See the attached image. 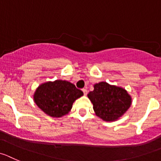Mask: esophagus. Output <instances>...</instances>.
<instances>
[{
    "instance_id": "obj_1",
    "label": "esophagus",
    "mask_w": 161,
    "mask_h": 161,
    "mask_svg": "<svg viewBox=\"0 0 161 161\" xmlns=\"http://www.w3.org/2000/svg\"><path fill=\"white\" fill-rule=\"evenodd\" d=\"M82 92H83L84 95H86V94H87V90H86V89H82Z\"/></svg>"
}]
</instances>
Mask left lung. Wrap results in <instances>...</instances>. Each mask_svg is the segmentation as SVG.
I'll use <instances>...</instances> for the list:
<instances>
[{
  "label": "left lung",
  "mask_w": 161,
  "mask_h": 161,
  "mask_svg": "<svg viewBox=\"0 0 161 161\" xmlns=\"http://www.w3.org/2000/svg\"><path fill=\"white\" fill-rule=\"evenodd\" d=\"M95 114L106 121L119 119L132 104V97L124 88L101 82L87 94Z\"/></svg>",
  "instance_id": "8db88e82"
}]
</instances>
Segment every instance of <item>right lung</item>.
I'll use <instances>...</instances> for the list:
<instances>
[{
  "mask_svg": "<svg viewBox=\"0 0 161 161\" xmlns=\"http://www.w3.org/2000/svg\"><path fill=\"white\" fill-rule=\"evenodd\" d=\"M82 95L83 92L70 82L55 80L39 86L33 99L46 114L52 118H61L70 112L74 102Z\"/></svg>",
  "mask_w": 161,
  "mask_h": 161,
  "instance_id": "right-lung-1",
  "label": "right lung"
}]
</instances>
